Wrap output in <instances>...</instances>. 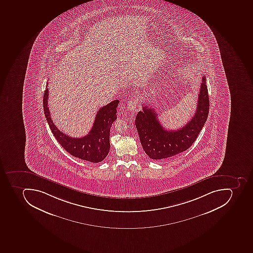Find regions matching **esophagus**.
Instances as JSON below:
<instances>
[{
	"label": "esophagus",
	"mask_w": 253,
	"mask_h": 253,
	"mask_svg": "<svg viewBox=\"0 0 253 253\" xmlns=\"http://www.w3.org/2000/svg\"><path fill=\"white\" fill-rule=\"evenodd\" d=\"M136 106H137V100L136 99H131L127 102V108L129 109L131 112L135 111Z\"/></svg>",
	"instance_id": "esophagus-1"
}]
</instances>
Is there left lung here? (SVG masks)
Listing matches in <instances>:
<instances>
[{"label": "left lung", "mask_w": 253, "mask_h": 253, "mask_svg": "<svg viewBox=\"0 0 253 253\" xmlns=\"http://www.w3.org/2000/svg\"><path fill=\"white\" fill-rule=\"evenodd\" d=\"M209 106L205 77H202L195 115L179 129H165L159 122L155 109L143 106V110L135 117V123L146 154L151 159L160 160L175 156L188 149L196 141L208 119Z\"/></svg>", "instance_id": "1"}]
</instances>
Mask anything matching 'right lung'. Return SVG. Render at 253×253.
Here are the masks:
<instances>
[{"instance_id": "1", "label": "right lung", "mask_w": 253, "mask_h": 253, "mask_svg": "<svg viewBox=\"0 0 253 253\" xmlns=\"http://www.w3.org/2000/svg\"><path fill=\"white\" fill-rule=\"evenodd\" d=\"M48 98L49 91L46 88L43 96L44 113L51 131L61 147L71 155L83 160L93 163L103 161L110 151V127L117 119L119 100L113 101L98 110L92 128L87 135L84 137L73 138L63 133L55 126L48 107Z\"/></svg>"}]
</instances>
